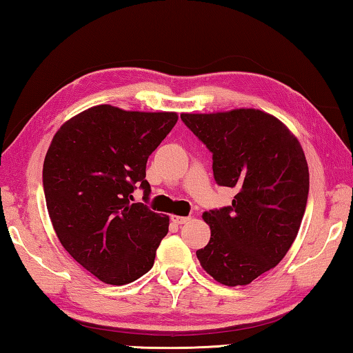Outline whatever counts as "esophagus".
Returning <instances> with one entry per match:
<instances>
[{
  "label": "esophagus",
  "instance_id": "34e87169",
  "mask_svg": "<svg viewBox=\"0 0 353 353\" xmlns=\"http://www.w3.org/2000/svg\"><path fill=\"white\" fill-rule=\"evenodd\" d=\"M191 218L190 216H179V214H172L171 216V221L174 224H177V225H181V224H185V223H188Z\"/></svg>",
  "mask_w": 353,
  "mask_h": 353
}]
</instances>
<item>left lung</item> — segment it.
Listing matches in <instances>:
<instances>
[{"label": "left lung", "instance_id": "left-lung-1", "mask_svg": "<svg viewBox=\"0 0 353 353\" xmlns=\"http://www.w3.org/2000/svg\"><path fill=\"white\" fill-rule=\"evenodd\" d=\"M181 118L213 154L214 181L236 193L232 205L202 214L212 235L196 255L216 282L249 285L296 240L310 187L305 154L280 119L259 109Z\"/></svg>", "mask_w": 353, "mask_h": 353}]
</instances>
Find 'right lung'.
<instances>
[{"mask_svg":"<svg viewBox=\"0 0 353 353\" xmlns=\"http://www.w3.org/2000/svg\"><path fill=\"white\" fill-rule=\"evenodd\" d=\"M176 112L90 107L63 123L43 163L48 213L65 250L109 285L151 270L170 218L134 201L149 199L146 162L177 123Z\"/></svg>","mask_w":353,"mask_h":353,"instance_id":"1","label":"right lung"}]
</instances>
